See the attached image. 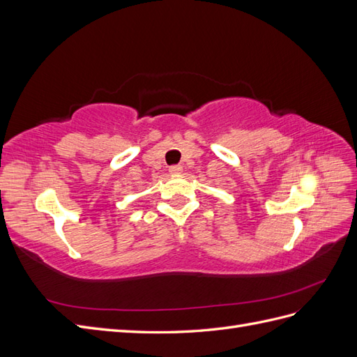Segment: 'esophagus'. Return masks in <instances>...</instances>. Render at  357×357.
I'll return each mask as SVG.
<instances>
[{
	"label": "esophagus",
	"mask_w": 357,
	"mask_h": 357,
	"mask_svg": "<svg viewBox=\"0 0 357 357\" xmlns=\"http://www.w3.org/2000/svg\"><path fill=\"white\" fill-rule=\"evenodd\" d=\"M181 167L180 165H171L169 167V172H171V174H180V172H181Z\"/></svg>",
	"instance_id": "obj_1"
}]
</instances>
